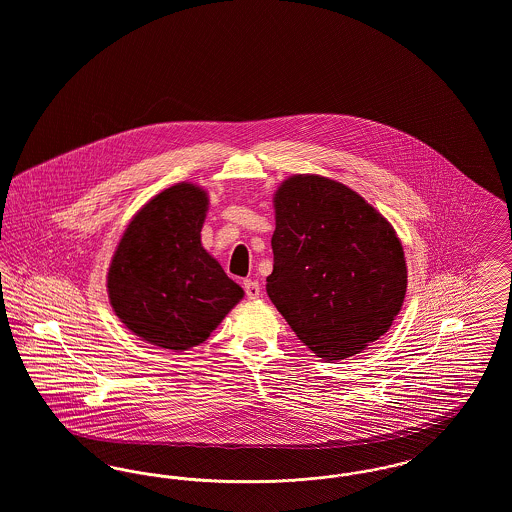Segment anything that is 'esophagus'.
<instances>
[{"label":"esophagus","instance_id":"esophagus-1","mask_svg":"<svg viewBox=\"0 0 512 512\" xmlns=\"http://www.w3.org/2000/svg\"><path fill=\"white\" fill-rule=\"evenodd\" d=\"M244 290L249 299H257L261 295V286L257 280H244Z\"/></svg>","mask_w":512,"mask_h":512}]
</instances>
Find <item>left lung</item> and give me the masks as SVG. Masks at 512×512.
<instances>
[{
	"label": "left lung",
	"instance_id": "left-lung-1",
	"mask_svg": "<svg viewBox=\"0 0 512 512\" xmlns=\"http://www.w3.org/2000/svg\"><path fill=\"white\" fill-rule=\"evenodd\" d=\"M267 293L297 338L326 361L357 355L390 330L407 292L393 226L351 188L293 174L274 194Z\"/></svg>",
	"mask_w": 512,
	"mask_h": 512
}]
</instances>
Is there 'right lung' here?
Masks as SVG:
<instances>
[{"instance_id":"obj_1","label":"right lung","mask_w":512,"mask_h":512,"mask_svg":"<svg viewBox=\"0 0 512 512\" xmlns=\"http://www.w3.org/2000/svg\"><path fill=\"white\" fill-rule=\"evenodd\" d=\"M209 195L180 182L132 217L107 272L115 315L138 338L171 351L207 340L244 290L201 245Z\"/></svg>"}]
</instances>
